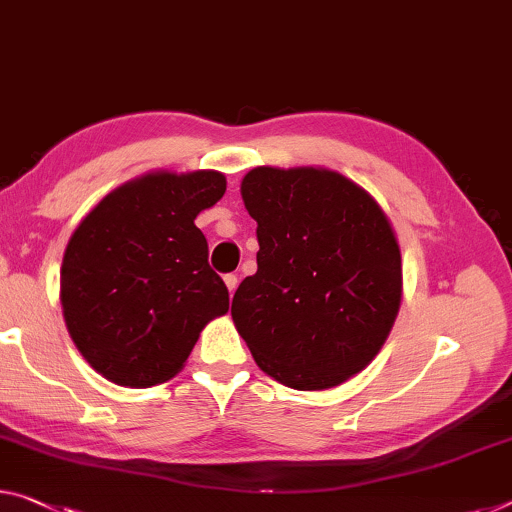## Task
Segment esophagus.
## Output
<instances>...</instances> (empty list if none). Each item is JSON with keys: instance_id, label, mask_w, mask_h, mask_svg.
Returning <instances> with one entry per match:
<instances>
[{"instance_id": "obj_1", "label": "esophagus", "mask_w": 512, "mask_h": 512, "mask_svg": "<svg viewBox=\"0 0 512 512\" xmlns=\"http://www.w3.org/2000/svg\"><path fill=\"white\" fill-rule=\"evenodd\" d=\"M224 283H226V288H229V293L233 295L235 288H238V277H235V274H226Z\"/></svg>"}]
</instances>
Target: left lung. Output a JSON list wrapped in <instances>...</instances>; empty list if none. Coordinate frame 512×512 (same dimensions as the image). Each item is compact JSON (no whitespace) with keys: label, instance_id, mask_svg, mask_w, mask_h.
Returning <instances> with one entry per match:
<instances>
[{"label":"left lung","instance_id":"left-lung-1","mask_svg":"<svg viewBox=\"0 0 512 512\" xmlns=\"http://www.w3.org/2000/svg\"><path fill=\"white\" fill-rule=\"evenodd\" d=\"M240 192L261 249L233 295L235 329L277 382L338 387L371 364L398 316L403 265L389 217L322 167H256Z\"/></svg>","mask_w":512,"mask_h":512}]
</instances>
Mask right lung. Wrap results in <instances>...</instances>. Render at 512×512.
Listing matches in <instances>:
<instances>
[{"instance_id": "obj_1", "label": "right lung", "mask_w": 512, "mask_h": 512, "mask_svg": "<svg viewBox=\"0 0 512 512\" xmlns=\"http://www.w3.org/2000/svg\"><path fill=\"white\" fill-rule=\"evenodd\" d=\"M224 192L219 171H151L109 192L70 235L61 309L75 348L105 380L130 389L171 380L203 327L229 311L194 224Z\"/></svg>"}]
</instances>
